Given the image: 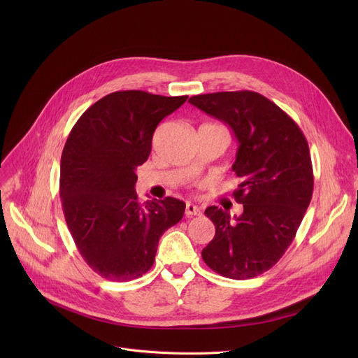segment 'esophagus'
Wrapping results in <instances>:
<instances>
[{
    "label": "esophagus",
    "instance_id": "34e87169",
    "mask_svg": "<svg viewBox=\"0 0 358 358\" xmlns=\"http://www.w3.org/2000/svg\"><path fill=\"white\" fill-rule=\"evenodd\" d=\"M201 210L197 208L196 204L193 203H187L185 204V216L187 217H192V216H200Z\"/></svg>",
    "mask_w": 358,
    "mask_h": 358
}]
</instances>
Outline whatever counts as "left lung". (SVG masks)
<instances>
[{"label": "left lung", "instance_id": "left-lung-1", "mask_svg": "<svg viewBox=\"0 0 358 358\" xmlns=\"http://www.w3.org/2000/svg\"><path fill=\"white\" fill-rule=\"evenodd\" d=\"M189 103L227 123L239 143L234 197L243 212L206 209L216 234L201 257L223 277L252 278L283 257L306 213L313 193L308 141L289 115L254 91L201 94Z\"/></svg>", "mask_w": 358, "mask_h": 358}]
</instances>
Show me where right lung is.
Wrapping results in <instances>:
<instances>
[{
	"mask_svg": "<svg viewBox=\"0 0 358 358\" xmlns=\"http://www.w3.org/2000/svg\"><path fill=\"white\" fill-rule=\"evenodd\" d=\"M187 96L116 91L94 103L72 127L61 158L59 194L69 232L91 270L130 281L154 266L161 235L182 219L185 203L138 200L136 166L159 122Z\"/></svg>",
	"mask_w": 358,
	"mask_h": 358,
	"instance_id": "right-lung-1",
	"label": "right lung"
}]
</instances>
